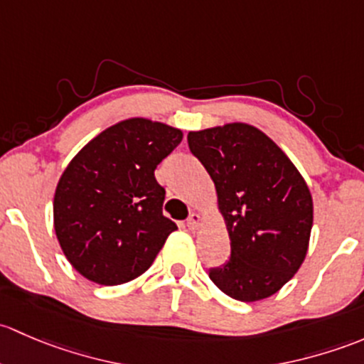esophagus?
I'll return each mask as SVG.
<instances>
[{
  "mask_svg": "<svg viewBox=\"0 0 364 364\" xmlns=\"http://www.w3.org/2000/svg\"><path fill=\"white\" fill-rule=\"evenodd\" d=\"M200 223H201V217L198 215V213H191L189 219H187L186 224H187V228H189L191 231H194L198 226H200Z\"/></svg>",
  "mask_w": 364,
  "mask_h": 364,
  "instance_id": "1",
  "label": "esophagus"
}]
</instances>
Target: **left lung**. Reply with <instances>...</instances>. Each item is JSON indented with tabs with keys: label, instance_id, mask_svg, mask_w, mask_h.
Masks as SVG:
<instances>
[{
	"label": "left lung",
	"instance_id": "obj_1",
	"mask_svg": "<svg viewBox=\"0 0 364 364\" xmlns=\"http://www.w3.org/2000/svg\"><path fill=\"white\" fill-rule=\"evenodd\" d=\"M187 144L215 183L231 240L230 261L210 268V280L238 301L275 294L309 250L314 223L309 186L282 149L250 124L191 131Z\"/></svg>",
	"mask_w": 364,
	"mask_h": 364
}]
</instances>
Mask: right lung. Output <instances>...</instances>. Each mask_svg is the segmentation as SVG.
Returning a JSON list of instances; mask_svg holds the SVG:
<instances>
[{
    "label": "right lung",
    "instance_id": "right-lung-1",
    "mask_svg": "<svg viewBox=\"0 0 364 364\" xmlns=\"http://www.w3.org/2000/svg\"><path fill=\"white\" fill-rule=\"evenodd\" d=\"M182 131L134 117L92 138L63 171L54 194V230L80 275L101 286L136 279L154 263L177 224L163 215L157 164Z\"/></svg>",
    "mask_w": 364,
    "mask_h": 364
}]
</instances>
